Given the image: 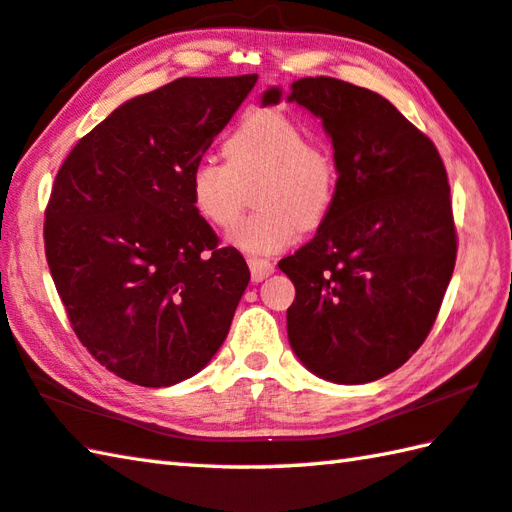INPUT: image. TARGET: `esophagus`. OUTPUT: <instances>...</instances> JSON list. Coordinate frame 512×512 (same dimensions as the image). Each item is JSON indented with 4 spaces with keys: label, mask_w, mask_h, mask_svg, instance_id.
I'll return each instance as SVG.
<instances>
[{
    "label": "esophagus",
    "mask_w": 512,
    "mask_h": 512,
    "mask_svg": "<svg viewBox=\"0 0 512 512\" xmlns=\"http://www.w3.org/2000/svg\"><path fill=\"white\" fill-rule=\"evenodd\" d=\"M247 265H249V272H252V281L260 283L265 281L269 274H274V265L269 263L267 258H258V256H249L247 258Z\"/></svg>",
    "instance_id": "34e87169"
}]
</instances>
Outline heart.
<instances>
[{"mask_svg":"<svg viewBox=\"0 0 512 512\" xmlns=\"http://www.w3.org/2000/svg\"><path fill=\"white\" fill-rule=\"evenodd\" d=\"M225 165L202 158L189 171V200L205 223L229 229L252 185L258 211L231 229L229 243L249 254H274L321 225L339 191V165L323 144L307 142L303 124L278 109L245 113L223 140Z\"/></svg>","mask_w":512,"mask_h":512,"instance_id":"1","label":"heart"}]
</instances>
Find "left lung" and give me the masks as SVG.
<instances>
[{
  "label": "left lung",
  "mask_w": 512,
  "mask_h": 512,
  "mask_svg": "<svg viewBox=\"0 0 512 512\" xmlns=\"http://www.w3.org/2000/svg\"><path fill=\"white\" fill-rule=\"evenodd\" d=\"M278 102V89L263 95ZM287 102L323 120L339 165L330 214L278 263L296 287L289 345L321 379L370 383L437 321L457 260L448 173L435 142L379 93L318 75L289 86Z\"/></svg>",
  "instance_id": "obj_1"
}]
</instances>
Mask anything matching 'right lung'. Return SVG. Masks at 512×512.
Masks as SVG:
<instances>
[{
	"label": "right lung",
	"instance_id": "1",
	"mask_svg": "<svg viewBox=\"0 0 512 512\" xmlns=\"http://www.w3.org/2000/svg\"><path fill=\"white\" fill-rule=\"evenodd\" d=\"M256 80L180 77L138 95L57 171L46 263L75 336L124 381H185L229 332L249 267L191 207L187 178Z\"/></svg>",
	"mask_w": 512,
	"mask_h": 512
}]
</instances>
